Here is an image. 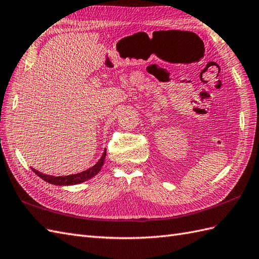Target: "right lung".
I'll return each mask as SVG.
<instances>
[{
	"label": "right lung",
	"instance_id": "add662e5",
	"mask_svg": "<svg viewBox=\"0 0 259 259\" xmlns=\"http://www.w3.org/2000/svg\"><path fill=\"white\" fill-rule=\"evenodd\" d=\"M105 157H106V151L104 152V154L101 157V160H99L94 165V166L82 171V173L74 174V175H69V176H50V175L42 174V173H40V171H38L34 168H31V169L35 174H37L39 177L42 178V180L45 182H47V183L54 184V185H60V186H63V185H75V184L83 183L85 181L90 180V178L94 177L98 173V171L102 169V166H103L104 161H105Z\"/></svg>",
	"mask_w": 259,
	"mask_h": 259
}]
</instances>
